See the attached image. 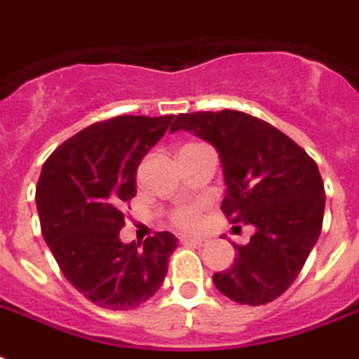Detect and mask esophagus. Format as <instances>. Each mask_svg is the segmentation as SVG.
I'll return each instance as SVG.
<instances>
[{"instance_id": "34e87169", "label": "esophagus", "mask_w": 359, "mask_h": 359, "mask_svg": "<svg viewBox=\"0 0 359 359\" xmlns=\"http://www.w3.org/2000/svg\"><path fill=\"white\" fill-rule=\"evenodd\" d=\"M180 241L182 243H194V245H203L205 243V238H199V236H182L180 238Z\"/></svg>"}]
</instances>
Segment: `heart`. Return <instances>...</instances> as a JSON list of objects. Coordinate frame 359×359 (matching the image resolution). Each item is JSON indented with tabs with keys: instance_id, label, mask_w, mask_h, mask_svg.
I'll list each match as a JSON object with an SVG mask.
<instances>
[{
	"instance_id": "obj_1",
	"label": "heart",
	"mask_w": 359,
	"mask_h": 359,
	"mask_svg": "<svg viewBox=\"0 0 359 359\" xmlns=\"http://www.w3.org/2000/svg\"><path fill=\"white\" fill-rule=\"evenodd\" d=\"M203 210H205V205H201V203L182 205L175 208V212L171 214V221L180 229H197L201 225V219H203Z\"/></svg>"
}]
</instances>
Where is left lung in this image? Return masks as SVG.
<instances>
[{"label": "left lung", "mask_w": 359, "mask_h": 359, "mask_svg": "<svg viewBox=\"0 0 359 359\" xmlns=\"http://www.w3.org/2000/svg\"><path fill=\"white\" fill-rule=\"evenodd\" d=\"M175 130L214 145L226 184L223 214L256 229L247 245L234 243V264L215 273V287L240 304L278 299L321 234L325 184L317 164L276 127L238 110L179 114Z\"/></svg>", "instance_id": "1"}]
</instances>
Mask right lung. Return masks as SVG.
I'll return each instance as SVG.
<instances>
[{
	"mask_svg": "<svg viewBox=\"0 0 359 359\" xmlns=\"http://www.w3.org/2000/svg\"><path fill=\"white\" fill-rule=\"evenodd\" d=\"M173 116H116L51 153L36 186L42 236L79 293L107 310H133L158 291L179 240L156 232L144 245L119 240L136 170Z\"/></svg>",
	"mask_w": 359,
	"mask_h": 359,
	"instance_id": "add662e5",
	"label": "right lung"
}]
</instances>
